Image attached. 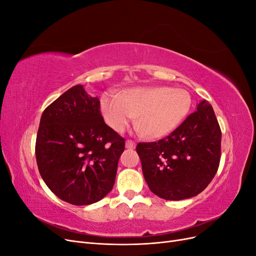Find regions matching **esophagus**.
<instances>
[{
    "instance_id": "esophagus-1",
    "label": "esophagus",
    "mask_w": 256,
    "mask_h": 256,
    "mask_svg": "<svg viewBox=\"0 0 256 256\" xmlns=\"http://www.w3.org/2000/svg\"><path fill=\"white\" fill-rule=\"evenodd\" d=\"M126 147H127V148L132 150V148H134V147H136V143L134 141H131V140H127L126 141Z\"/></svg>"
}]
</instances>
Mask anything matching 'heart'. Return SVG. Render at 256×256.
I'll return each mask as SVG.
<instances>
[{"label": "heart", "mask_w": 256, "mask_h": 256, "mask_svg": "<svg viewBox=\"0 0 256 256\" xmlns=\"http://www.w3.org/2000/svg\"><path fill=\"white\" fill-rule=\"evenodd\" d=\"M191 106L187 90L168 86L134 88L124 95L108 92L102 99L104 118L113 129L122 131L138 115V126L152 138L171 134L186 118Z\"/></svg>", "instance_id": "1"}]
</instances>
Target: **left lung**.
<instances>
[{"mask_svg": "<svg viewBox=\"0 0 256 256\" xmlns=\"http://www.w3.org/2000/svg\"><path fill=\"white\" fill-rule=\"evenodd\" d=\"M136 152L154 194L168 200L198 196L212 180L221 158V129L212 106L202 100L171 134L138 143Z\"/></svg>", "mask_w": 256, "mask_h": 256, "instance_id": "left-lung-1", "label": "left lung"}]
</instances>
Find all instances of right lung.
Wrapping results in <instances>:
<instances>
[{"label":"right lung","instance_id":"right-lung-1","mask_svg":"<svg viewBox=\"0 0 256 256\" xmlns=\"http://www.w3.org/2000/svg\"><path fill=\"white\" fill-rule=\"evenodd\" d=\"M125 138L106 125L100 102L74 85L46 108L35 154L44 184L64 202L96 203L109 193Z\"/></svg>","mask_w":256,"mask_h":256}]
</instances>
